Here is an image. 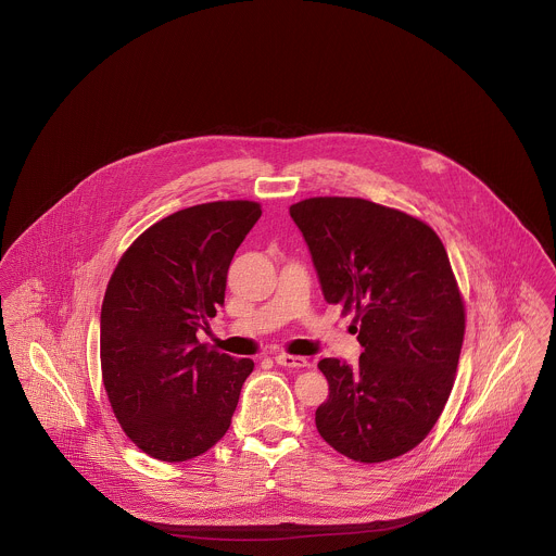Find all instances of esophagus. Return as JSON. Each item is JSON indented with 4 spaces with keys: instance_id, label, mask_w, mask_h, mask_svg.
<instances>
[{
    "instance_id": "obj_1",
    "label": "esophagus",
    "mask_w": 556,
    "mask_h": 556,
    "mask_svg": "<svg viewBox=\"0 0 556 556\" xmlns=\"http://www.w3.org/2000/svg\"><path fill=\"white\" fill-rule=\"evenodd\" d=\"M275 361L281 365V367H292V369H303L309 365V361L305 356H294V354H286V352H279L275 354Z\"/></svg>"
}]
</instances>
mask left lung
<instances>
[{
  "label": "left lung",
  "instance_id": "obj_1",
  "mask_svg": "<svg viewBox=\"0 0 556 556\" xmlns=\"http://www.w3.org/2000/svg\"><path fill=\"white\" fill-rule=\"evenodd\" d=\"M327 303L354 309L363 352L323 358L329 400L320 437L350 459H393L421 443L443 413L464 341V303L437 231L406 213L358 200L290 206Z\"/></svg>",
  "mask_w": 556,
  "mask_h": 556
}]
</instances>
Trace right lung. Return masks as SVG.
<instances>
[{"label": "right lung", "mask_w": 556, "mask_h": 556, "mask_svg": "<svg viewBox=\"0 0 556 556\" xmlns=\"http://www.w3.org/2000/svg\"><path fill=\"white\" fill-rule=\"evenodd\" d=\"M262 217L213 202L148 227L113 270L101 309V367L113 415L150 457L185 462L219 443L251 358L198 341L225 303L227 268Z\"/></svg>", "instance_id": "1"}]
</instances>
